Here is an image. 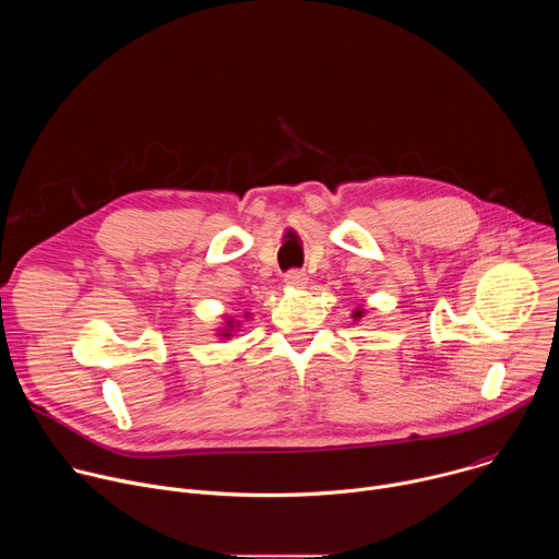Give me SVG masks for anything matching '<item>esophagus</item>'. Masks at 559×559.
I'll return each instance as SVG.
<instances>
[{
    "mask_svg": "<svg viewBox=\"0 0 559 559\" xmlns=\"http://www.w3.org/2000/svg\"><path fill=\"white\" fill-rule=\"evenodd\" d=\"M285 285L294 287V289H300V287L307 285V274L302 270H289L285 274Z\"/></svg>",
    "mask_w": 559,
    "mask_h": 559,
    "instance_id": "obj_1",
    "label": "esophagus"
}]
</instances>
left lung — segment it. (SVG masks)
<instances>
[{
	"mask_svg": "<svg viewBox=\"0 0 559 559\" xmlns=\"http://www.w3.org/2000/svg\"><path fill=\"white\" fill-rule=\"evenodd\" d=\"M354 318L358 321V318H362V311H360V309H356V311H354Z\"/></svg>",
	"mask_w": 559,
	"mask_h": 559,
	"instance_id": "8db88e82",
	"label": "left lung"
}]
</instances>
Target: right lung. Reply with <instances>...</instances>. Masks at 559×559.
<instances>
[{"label":"right lung","mask_w":559,"mask_h":559,"mask_svg":"<svg viewBox=\"0 0 559 559\" xmlns=\"http://www.w3.org/2000/svg\"><path fill=\"white\" fill-rule=\"evenodd\" d=\"M229 332H231V321H227V328L223 330V334H221V336H225V338H227V336H231Z\"/></svg>","instance_id":"obj_1"}]
</instances>
